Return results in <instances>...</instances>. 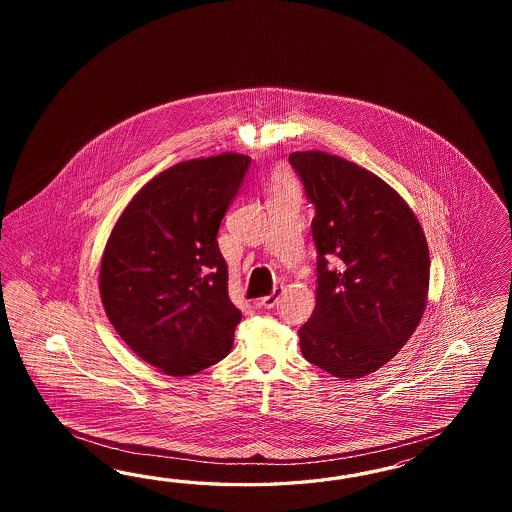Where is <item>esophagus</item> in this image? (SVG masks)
Returning <instances> with one entry per match:
<instances>
[{"instance_id":"1","label":"esophagus","mask_w":512,"mask_h":512,"mask_svg":"<svg viewBox=\"0 0 512 512\" xmlns=\"http://www.w3.org/2000/svg\"><path fill=\"white\" fill-rule=\"evenodd\" d=\"M281 293H283V289H281V287H276V289H274L270 295L263 296V298H261V306L266 308V310L274 308V306L278 304L279 296H281Z\"/></svg>"}]
</instances>
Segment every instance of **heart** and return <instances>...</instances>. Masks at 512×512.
<instances>
[{
    "label": "heart",
    "mask_w": 512,
    "mask_h": 512,
    "mask_svg": "<svg viewBox=\"0 0 512 512\" xmlns=\"http://www.w3.org/2000/svg\"><path fill=\"white\" fill-rule=\"evenodd\" d=\"M283 189H295V182L289 174H276L272 182V191H283Z\"/></svg>",
    "instance_id": "heart-1"
}]
</instances>
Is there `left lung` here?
Listing matches in <instances>:
<instances>
[{"label":"left lung","instance_id":"8db88e82","mask_svg":"<svg viewBox=\"0 0 512 512\" xmlns=\"http://www.w3.org/2000/svg\"><path fill=\"white\" fill-rule=\"evenodd\" d=\"M289 163L315 206L317 304L300 351L341 379L379 370L417 330L428 302L430 253L419 219L373 172L321 150ZM339 257V268L327 259Z\"/></svg>","mask_w":512,"mask_h":512}]
</instances>
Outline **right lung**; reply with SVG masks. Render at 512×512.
I'll list each match as a JSON object with an SVG mask.
<instances>
[{
    "label": "right lung",
    "instance_id": "add662e5",
    "mask_svg": "<svg viewBox=\"0 0 512 512\" xmlns=\"http://www.w3.org/2000/svg\"><path fill=\"white\" fill-rule=\"evenodd\" d=\"M249 163L225 152L159 172L125 206L103 251L110 325L167 375L202 372L233 347L242 313L229 298L217 231Z\"/></svg>",
    "mask_w": 512,
    "mask_h": 512
}]
</instances>
